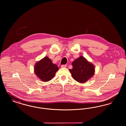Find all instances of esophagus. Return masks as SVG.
<instances>
[{"instance_id": "1", "label": "esophagus", "mask_w": 126, "mask_h": 126, "mask_svg": "<svg viewBox=\"0 0 126 126\" xmlns=\"http://www.w3.org/2000/svg\"><path fill=\"white\" fill-rule=\"evenodd\" d=\"M66 65H62L61 66V67H66Z\"/></svg>"}]
</instances>
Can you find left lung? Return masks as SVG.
<instances>
[{"mask_svg":"<svg viewBox=\"0 0 126 126\" xmlns=\"http://www.w3.org/2000/svg\"><path fill=\"white\" fill-rule=\"evenodd\" d=\"M73 68L69 69L73 78L81 83L86 82L94 75L95 68L93 64L84 57L80 56L72 63Z\"/></svg>","mask_w":126,"mask_h":126,"instance_id":"left-lung-1","label":"left lung"}]
</instances>
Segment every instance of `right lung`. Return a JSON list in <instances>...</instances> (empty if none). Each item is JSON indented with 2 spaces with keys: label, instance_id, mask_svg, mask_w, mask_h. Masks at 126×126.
Segmentation results:
<instances>
[{
  "label": "right lung",
  "instance_id": "1",
  "mask_svg": "<svg viewBox=\"0 0 126 126\" xmlns=\"http://www.w3.org/2000/svg\"><path fill=\"white\" fill-rule=\"evenodd\" d=\"M59 69L57 65L53 64L51 60L47 57L37 62L34 66L35 74L44 82L51 80Z\"/></svg>",
  "mask_w": 126,
  "mask_h": 126
}]
</instances>
